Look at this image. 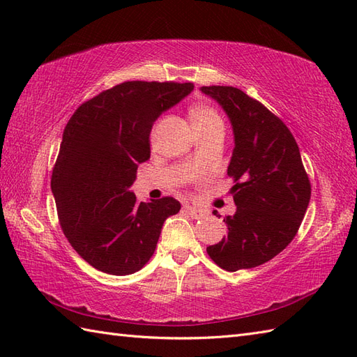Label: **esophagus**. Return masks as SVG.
<instances>
[{"instance_id":"esophagus-1","label":"esophagus","mask_w":357,"mask_h":357,"mask_svg":"<svg viewBox=\"0 0 357 357\" xmlns=\"http://www.w3.org/2000/svg\"><path fill=\"white\" fill-rule=\"evenodd\" d=\"M184 211H185L187 215H190L193 219H198V218L202 216V211L198 210V208L192 207V206H184Z\"/></svg>"}]
</instances>
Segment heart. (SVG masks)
<instances>
[{
  "label": "heart",
  "mask_w": 357,
  "mask_h": 357,
  "mask_svg": "<svg viewBox=\"0 0 357 357\" xmlns=\"http://www.w3.org/2000/svg\"><path fill=\"white\" fill-rule=\"evenodd\" d=\"M190 118L196 130H204V128L221 126L224 127L222 118L219 116V113L206 104H196L190 109Z\"/></svg>",
  "instance_id": "b5f03b06"
}]
</instances>
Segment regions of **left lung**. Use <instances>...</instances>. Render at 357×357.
Listing matches in <instances>:
<instances>
[{"mask_svg": "<svg viewBox=\"0 0 357 357\" xmlns=\"http://www.w3.org/2000/svg\"><path fill=\"white\" fill-rule=\"evenodd\" d=\"M229 116L234 149L227 174L233 178L236 213L224 218L227 236L207 253L227 271L273 259L298 233L312 196L294 136L275 113L230 86L201 87Z\"/></svg>", "mask_w": 357, "mask_h": 357, "instance_id": "1", "label": "left lung"}]
</instances>
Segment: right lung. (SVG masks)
<instances>
[{
    "instance_id": "1",
    "label": "right lung",
    "mask_w": 357,
    "mask_h": 357,
    "mask_svg": "<svg viewBox=\"0 0 357 357\" xmlns=\"http://www.w3.org/2000/svg\"><path fill=\"white\" fill-rule=\"evenodd\" d=\"M192 82L126 81L82 102L67 123L52 172L59 225L93 268L115 276L141 270L155 253L172 196L138 202L130 187L150 158V132Z\"/></svg>"
}]
</instances>
